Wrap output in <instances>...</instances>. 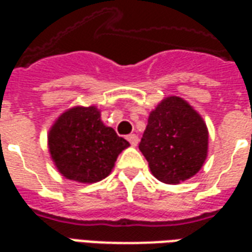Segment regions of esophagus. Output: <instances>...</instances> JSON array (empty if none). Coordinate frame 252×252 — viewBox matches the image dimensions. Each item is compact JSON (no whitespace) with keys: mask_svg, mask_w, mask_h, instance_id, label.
Listing matches in <instances>:
<instances>
[{"mask_svg":"<svg viewBox=\"0 0 252 252\" xmlns=\"http://www.w3.org/2000/svg\"><path fill=\"white\" fill-rule=\"evenodd\" d=\"M126 140L129 141V144H131L132 147H136V145L139 144V136L135 135V133H132V135L126 136Z\"/></svg>","mask_w":252,"mask_h":252,"instance_id":"1","label":"esophagus"}]
</instances>
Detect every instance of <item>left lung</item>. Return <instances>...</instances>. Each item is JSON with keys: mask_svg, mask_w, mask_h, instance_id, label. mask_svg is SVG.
<instances>
[{"mask_svg": "<svg viewBox=\"0 0 252 252\" xmlns=\"http://www.w3.org/2000/svg\"><path fill=\"white\" fill-rule=\"evenodd\" d=\"M139 150L155 178L178 184L202 168L208 150V131L187 101L171 96L151 112Z\"/></svg>", "mask_w": 252, "mask_h": 252, "instance_id": "obj_1", "label": "left lung"}]
</instances>
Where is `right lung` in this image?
<instances>
[{
    "instance_id": "add662e5",
    "label": "right lung",
    "mask_w": 252,
    "mask_h": 252,
    "mask_svg": "<svg viewBox=\"0 0 252 252\" xmlns=\"http://www.w3.org/2000/svg\"><path fill=\"white\" fill-rule=\"evenodd\" d=\"M49 152L63 176L96 183L111 173L129 143L105 126L96 107H76L63 113L48 136Z\"/></svg>"
}]
</instances>
